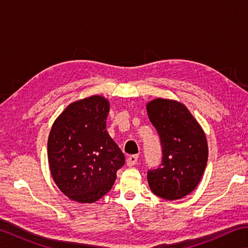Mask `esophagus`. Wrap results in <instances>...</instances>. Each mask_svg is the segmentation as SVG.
I'll list each match as a JSON object with an SVG mask.
<instances>
[{"mask_svg": "<svg viewBox=\"0 0 248 248\" xmlns=\"http://www.w3.org/2000/svg\"><path fill=\"white\" fill-rule=\"evenodd\" d=\"M138 157H139L138 155H130V156L127 158V165L129 167L136 165L138 162Z\"/></svg>", "mask_w": 248, "mask_h": 248, "instance_id": "obj_1", "label": "esophagus"}]
</instances>
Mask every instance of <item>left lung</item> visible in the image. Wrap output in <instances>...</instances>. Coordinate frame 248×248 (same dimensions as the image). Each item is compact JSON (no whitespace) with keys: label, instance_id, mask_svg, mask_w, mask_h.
Returning <instances> with one entry per match:
<instances>
[{"label":"left lung","instance_id":"left-lung-1","mask_svg":"<svg viewBox=\"0 0 248 248\" xmlns=\"http://www.w3.org/2000/svg\"><path fill=\"white\" fill-rule=\"evenodd\" d=\"M146 110L162 148L161 164L148 170L149 186L163 199H180L202 177L208 161L207 139L183 104L157 98L148 104Z\"/></svg>","mask_w":248,"mask_h":248}]
</instances>
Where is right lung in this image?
<instances>
[{
  "mask_svg": "<svg viewBox=\"0 0 248 248\" xmlns=\"http://www.w3.org/2000/svg\"><path fill=\"white\" fill-rule=\"evenodd\" d=\"M109 103L102 96L69 105L58 117L48 139L49 166L54 183L74 201L92 203L111 189L124 164L106 130Z\"/></svg>",
  "mask_w": 248,
  "mask_h": 248,
  "instance_id": "obj_1",
  "label": "right lung"
}]
</instances>
